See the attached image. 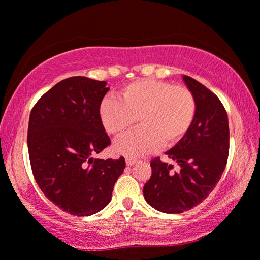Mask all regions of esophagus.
<instances>
[{
  "instance_id": "34e87169",
  "label": "esophagus",
  "mask_w": 260,
  "mask_h": 260,
  "mask_svg": "<svg viewBox=\"0 0 260 260\" xmlns=\"http://www.w3.org/2000/svg\"><path fill=\"white\" fill-rule=\"evenodd\" d=\"M125 162H126V166H133L135 163L137 162L136 158H133V157H126L125 158Z\"/></svg>"
}]
</instances>
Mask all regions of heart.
<instances>
[{
    "instance_id": "b5f03b06",
    "label": "heart",
    "mask_w": 260,
    "mask_h": 260,
    "mask_svg": "<svg viewBox=\"0 0 260 260\" xmlns=\"http://www.w3.org/2000/svg\"><path fill=\"white\" fill-rule=\"evenodd\" d=\"M119 99H103L99 117L106 133L115 137L123 136L137 118L140 127L115 144L117 152L131 157L179 143L197 115V101L189 88L157 79L131 81L120 90Z\"/></svg>"
}]
</instances>
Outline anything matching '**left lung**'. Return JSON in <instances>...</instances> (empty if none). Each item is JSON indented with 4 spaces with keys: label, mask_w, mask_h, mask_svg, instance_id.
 I'll return each mask as SVG.
<instances>
[{
    "label": "left lung",
    "mask_w": 260,
    "mask_h": 260,
    "mask_svg": "<svg viewBox=\"0 0 260 260\" xmlns=\"http://www.w3.org/2000/svg\"><path fill=\"white\" fill-rule=\"evenodd\" d=\"M197 101V115L186 136L167 151L180 170L159 157L151 159V176L143 187L145 201L159 212L182 213L200 204L214 189L225 170L230 150L227 112L205 85L183 76Z\"/></svg>",
    "instance_id": "1"
}]
</instances>
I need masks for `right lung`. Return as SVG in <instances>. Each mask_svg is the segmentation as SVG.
I'll return each mask as SVG.
<instances>
[{
  "mask_svg": "<svg viewBox=\"0 0 260 260\" xmlns=\"http://www.w3.org/2000/svg\"><path fill=\"white\" fill-rule=\"evenodd\" d=\"M105 81L71 77L31 109L28 152L31 172L48 200L77 216L97 213L111 200L125 159H93L111 144L99 117Z\"/></svg>",
  "mask_w": 260,
  "mask_h": 260,
  "instance_id": "1",
  "label": "right lung"
}]
</instances>
